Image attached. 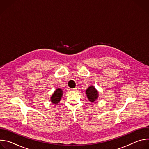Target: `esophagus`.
<instances>
[{
  "label": "esophagus",
  "mask_w": 149,
  "mask_h": 149,
  "mask_svg": "<svg viewBox=\"0 0 149 149\" xmlns=\"http://www.w3.org/2000/svg\"><path fill=\"white\" fill-rule=\"evenodd\" d=\"M79 87H75V88H74V89H73V90H74V91H78L79 90Z\"/></svg>",
  "instance_id": "34e87169"
}]
</instances>
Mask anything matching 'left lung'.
<instances>
[{"label": "left lung", "mask_w": 149, "mask_h": 149, "mask_svg": "<svg viewBox=\"0 0 149 149\" xmlns=\"http://www.w3.org/2000/svg\"><path fill=\"white\" fill-rule=\"evenodd\" d=\"M86 94L87 98L91 102L95 101L97 99L98 95V91L93 86H90V87H88V88L86 90Z\"/></svg>", "instance_id": "1"}]
</instances>
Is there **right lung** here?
Segmentation results:
<instances>
[{"label":"right lung","mask_w":149,"mask_h":149,"mask_svg":"<svg viewBox=\"0 0 149 149\" xmlns=\"http://www.w3.org/2000/svg\"><path fill=\"white\" fill-rule=\"evenodd\" d=\"M62 91L61 89H57L53 94L51 98V101L54 104H57L59 102L61 97L62 96Z\"/></svg>","instance_id":"right-lung-1"}]
</instances>
